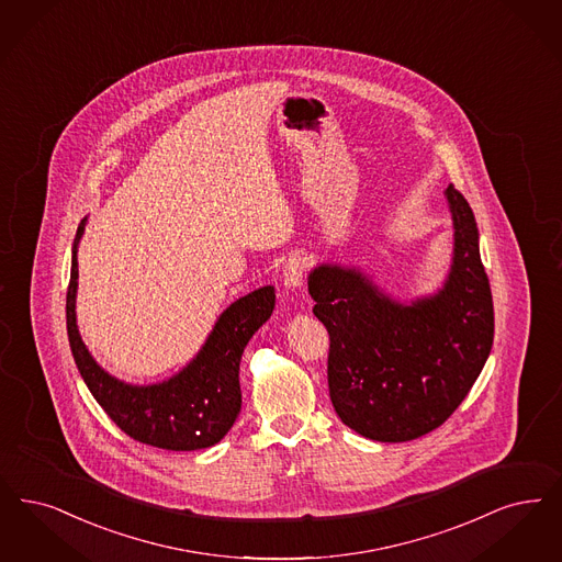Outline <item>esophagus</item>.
<instances>
[{
    "mask_svg": "<svg viewBox=\"0 0 562 562\" xmlns=\"http://www.w3.org/2000/svg\"><path fill=\"white\" fill-rule=\"evenodd\" d=\"M305 271H307V261L301 255L289 257V261L282 268V284H284V289H289V291L301 289Z\"/></svg>",
    "mask_w": 562,
    "mask_h": 562,
    "instance_id": "34e87169",
    "label": "esophagus"
}]
</instances>
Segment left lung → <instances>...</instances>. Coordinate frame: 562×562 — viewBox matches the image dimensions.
I'll return each mask as SVG.
<instances>
[{
  "label": "left lung",
  "mask_w": 562,
  "mask_h": 562,
  "mask_svg": "<svg viewBox=\"0 0 562 562\" xmlns=\"http://www.w3.org/2000/svg\"><path fill=\"white\" fill-rule=\"evenodd\" d=\"M453 250L443 284L409 303L356 266L307 276L314 314L330 335L328 389L338 418L382 443L441 427L469 395L494 345V301L467 199L446 188Z\"/></svg>",
  "instance_id": "1"
}]
</instances>
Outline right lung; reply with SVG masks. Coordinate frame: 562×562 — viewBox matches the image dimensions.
Instances as JSON below:
<instances>
[{"instance_id":"1","label":"right lung","mask_w":562,"mask_h":562,"mask_svg":"<svg viewBox=\"0 0 562 562\" xmlns=\"http://www.w3.org/2000/svg\"><path fill=\"white\" fill-rule=\"evenodd\" d=\"M81 220L70 259L67 333L70 351L93 400L132 439L171 451H192L220 443L236 423L243 405L240 360L252 335L270 319L276 292L261 286L236 299L217 317L201 351L167 381L132 384L119 381L91 358L77 326V248L86 232Z\"/></svg>"}]
</instances>
